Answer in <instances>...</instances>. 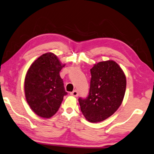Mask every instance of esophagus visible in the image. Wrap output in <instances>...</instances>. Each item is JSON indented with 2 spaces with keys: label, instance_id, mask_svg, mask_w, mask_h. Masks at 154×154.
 <instances>
[{
  "label": "esophagus",
  "instance_id": "1",
  "mask_svg": "<svg viewBox=\"0 0 154 154\" xmlns=\"http://www.w3.org/2000/svg\"><path fill=\"white\" fill-rule=\"evenodd\" d=\"M70 94H71L72 96H74V97H78V95H79V93H78L77 90H75L74 91H72V92H71V93H70Z\"/></svg>",
  "mask_w": 154,
  "mask_h": 154
}]
</instances>
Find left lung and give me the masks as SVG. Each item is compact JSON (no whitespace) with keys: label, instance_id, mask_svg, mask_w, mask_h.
<instances>
[{"label":"left lung","instance_id":"obj_1","mask_svg":"<svg viewBox=\"0 0 154 154\" xmlns=\"http://www.w3.org/2000/svg\"><path fill=\"white\" fill-rule=\"evenodd\" d=\"M91 80L86 99H79L83 115L91 123L101 122L112 116L123 102L126 77L113 60L94 64L90 69Z\"/></svg>","mask_w":154,"mask_h":154}]
</instances>
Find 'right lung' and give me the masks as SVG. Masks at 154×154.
<instances>
[{
  "instance_id": "1",
  "label": "right lung",
  "mask_w": 154,
  "mask_h": 154,
  "mask_svg": "<svg viewBox=\"0 0 154 154\" xmlns=\"http://www.w3.org/2000/svg\"><path fill=\"white\" fill-rule=\"evenodd\" d=\"M65 65L54 53H46L34 61L27 70L24 86L26 102L42 118L54 115L67 94L60 75Z\"/></svg>"
}]
</instances>
